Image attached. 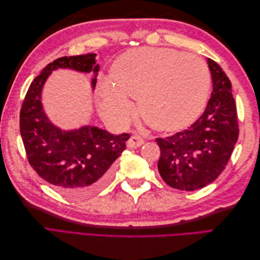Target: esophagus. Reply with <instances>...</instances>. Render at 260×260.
<instances>
[{"mask_svg": "<svg viewBox=\"0 0 260 260\" xmlns=\"http://www.w3.org/2000/svg\"><path fill=\"white\" fill-rule=\"evenodd\" d=\"M144 144V140L139 137V136H132L127 142V146L130 148H136V147H140Z\"/></svg>", "mask_w": 260, "mask_h": 260, "instance_id": "1", "label": "esophagus"}]
</instances>
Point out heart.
I'll list each match as a JSON object with an SVG mask.
<instances>
[{
    "mask_svg": "<svg viewBox=\"0 0 260 260\" xmlns=\"http://www.w3.org/2000/svg\"><path fill=\"white\" fill-rule=\"evenodd\" d=\"M98 86L99 111L115 125H124L136 112L152 128L181 131L199 119L205 108L209 70L201 58L172 49L142 48L124 52Z\"/></svg>",
    "mask_w": 260,
    "mask_h": 260,
    "instance_id": "obj_1",
    "label": "heart"
}]
</instances>
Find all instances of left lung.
Listing matches in <instances>:
<instances>
[{
	"label": "left lung",
	"mask_w": 260,
	"mask_h": 260,
	"mask_svg": "<svg viewBox=\"0 0 260 260\" xmlns=\"http://www.w3.org/2000/svg\"><path fill=\"white\" fill-rule=\"evenodd\" d=\"M212 92L205 112L191 127L156 139L158 171L169 186L195 191L210 184L225 168L239 137L232 85L222 68L207 58Z\"/></svg>",
	"instance_id": "obj_1"
}]
</instances>
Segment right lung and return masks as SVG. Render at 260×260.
<instances>
[{
	"mask_svg": "<svg viewBox=\"0 0 260 260\" xmlns=\"http://www.w3.org/2000/svg\"><path fill=\"white\" fill-rule=\"evenodd\" d=\"M95 57V53H89L50 62L30 84L20 111V135L31 167L55 190L74 199L88 198L106 185L113 175L112 165L125 149L130 136H115L91 124L60 129L44 112L42 90L57 69L92 73L94 90L100 70Z\"/></svg>",
	"mask_w": 260,
	"mask_h": 260,
	"instance_id": "add662e5",
	"label": "right lung"
}]
</instances>
